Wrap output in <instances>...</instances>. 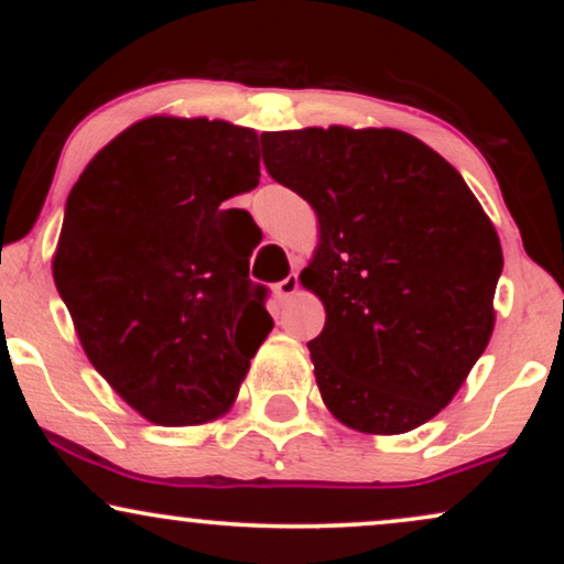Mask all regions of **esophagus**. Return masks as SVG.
Here are the masks:
<instances>
[{"label":"esophagus","instance_id":"esophagus-1","mask_svg":"<svg viewBox=\"0 0 564 564\" xmlns=\"http://www.w3.org/2000/svg\"><path fill=\"white\" fill-rule=\"evenodd\" d=\"M297 288H300L297 274H290V276H284V280H282L280 284H276V295H280L282 300H288V297L295 295Z\"/></svg>","mask_w":564,"mask_h":564}]
</instances>
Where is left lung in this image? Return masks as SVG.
Returning a JSON list of instances; mask_svg holds the SVG:
<instances>
[{
	"mask_svg": "<svg viewBox=\"0 0 564 564\" xmlns=\"http://www.w3.org/2000/svg\"><path fill=\"white\" fill-rule=\"evenodd\" d=\"M261 156L318 215L300 282L326 307L307 344L323 403L361 434L423 426L496 328V226L457 169L403 130L261 133Z\"/></svg>",
	"mask_w": 564,
	"mask_h": 564,
	"instance_id": "obj_1",
	"label": "left lung"
}]
</instances>
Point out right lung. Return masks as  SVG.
<instances>
[{
	"mask_svg": "<svg viewBox=\"0 0 564 564\" xmlns=\"http://www.w3.org/2000/svg\"><path fill=\"white\" fill-rule=\"evenodd\" d=\"M259 184L257 130L153 115L112 138L66 199L53 282L91 367L156 426L236 403L272 330L226 199Z\"/></svg>",
	"mask_w": 564,
	"mask_h": 564,
	"instance_id": "right-lung-1",
	"label": "right lung"
}]
</instances>
